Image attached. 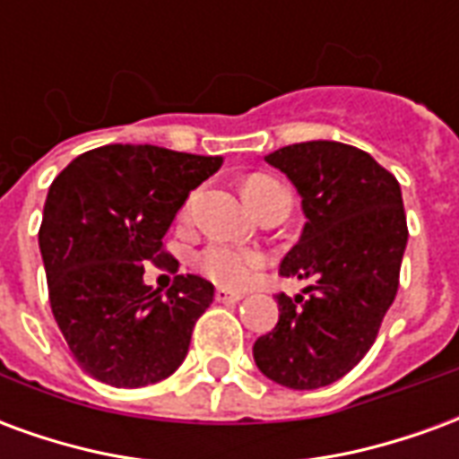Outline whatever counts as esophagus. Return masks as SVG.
I'll return each mask as SVG.
<instances>
[{
	"label": "esophagus",
	"instance_id": "obj_1",
	"mask_svg": "<svg viewBox=\"0 0 459 459\" xmlns=\"http://www.w3.org/2000/svg\"><path fill=\"white\" fill-rule=\"evenodd\" d=\"M216 299H219V302H238V299H243V292L219 288L216 290Z\"/></svg>",
	"mask_w": 459,
	"mask_h": 459
}]
</instances>
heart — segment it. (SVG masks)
<instances>
[{
	"label": "heart",
	"instance_id": "heart-1",
	"mask_svg": "<svg viewBox=\"0 0 459 459\" xmlns=\"http://www.w3.org/2000/svg\"><path fill=\"white\" fill-rule=\"evenodd\" d=\"M243 196L255 213L270 204H290L288 189L268 174H253L243 181ZM191 201L184 206V216H189ZM265 265V255L260 250L238 248L230 243H211L196 255V268L223 288H246L253 275Z\"/></svg>",
	"mask_w": 459,
	"mask_h": 459
}]
</instances>
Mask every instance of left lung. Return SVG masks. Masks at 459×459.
I'll return each instance as SVG.
<instances>
[{"label":"left lung","instance_id":"left-lung-1","mask_svg":"<svg viewBox=\"0 0 459 459\" xmlns=\"http://www.w3.org/2000/svg\"><path fill=\"white\" fill-rule=\"evenodd\" d=\"M265 161L288 174L307 219L280 275L312 285L305 298L280 292L278 325L253 344V359L275 384L322 388L364 359L394 305L408 243L401 186L371 154L342 142H299Z\"/></svg>","mask_w":459,"mask_h":459}]
</instances>
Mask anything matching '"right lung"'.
Here are the masks:
<instances>
[{
	"mask_svg": "<svg viewBox=\"0 0 459 459\" xmlns=\"http://www.w3.org/2000/svg\"><path fill=\"white\" fill-rule=\"evenodd\" d=\"M221 164L223 157L154 144H105L54 179L39 248L56 325L85 374L140 388L181 366L213 285L177 275L161 298L142 275L150 263L177 273L161 238L189 191Z\"/></svg>",
	"mask_w": 459,
	"mask_h": 459,
	"instance_id": "add662e5",
	"label": "right lung"
}]
</instances>
